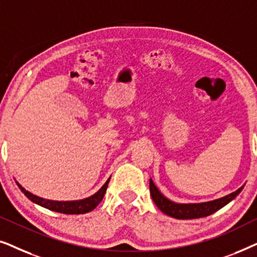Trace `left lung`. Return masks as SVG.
Here are the masks:
<instances>
[{"label": "left lung", "instance_id": "1", "mask_svg": "<svg viewBox=\"0 0 257 257\" xmlns=\"http://www.w3.org/2000/svg\"><path fill=\"white\" fill-rule=\"evenodd\" d=\"M243 186L230 194H228L223 198L213 200V201H207L201 203H177L168 200L166 196L163 195L157 186L154 185L152 179H150V192L153 201L158 206L161 212L166 214L168 216L175 217L179 220H187V219H199V217L208 216L210 214L215 213L229 203L231 200H234L240 194Z\"/></svg>", "mask_w": 257, "mask_h": 257}]
</instances>
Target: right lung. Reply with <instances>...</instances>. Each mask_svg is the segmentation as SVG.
<instances>
[{
	"label": "right lung",
	"instance_id": "add662e5",
	"mask_svg": "<svg viewBox=\"0 0 257 257\" xmlns=\"http://www.w3.org/2000/svg\"><path fill=\"white\" fill-rule=\"evenodd\" d=\"M110 179L111 178H108L107 181L103 185V187H101L97 193H94L93 195L83 200H76V201H54V200L40 198V196L34 195L33 193L26 191L19 182H16V184L28 199L31 200V201L35 203H37V205L44 207V208L52 210V212L63 214H85L91 212V210H93L98 205H99L100 201L104 198V194L106 193Z\"/></svg>",
	"mask_w": 257,
	"mask_h": 257
}]
</instances>
